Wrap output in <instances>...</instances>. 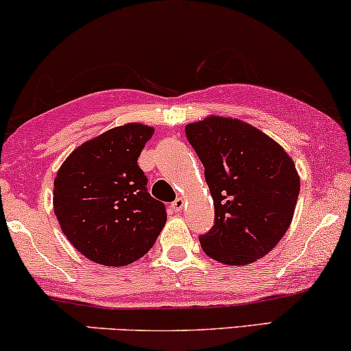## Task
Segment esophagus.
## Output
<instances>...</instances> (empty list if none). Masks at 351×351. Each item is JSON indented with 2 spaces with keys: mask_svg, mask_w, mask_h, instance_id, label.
Returning a JSON list of instances; mask_svg holds the SVG:
<instances>
[{
  "mask_svg": "<svg viewBox=\"0 0 351 351\" xmlns=\"http://www.w3.org/2000/svg\"><path fill=\"white\" fill-rule=\"evenodd\" d=\"M182 208H184V199L182 198H177L176 201H172L171 203V209L174 210V213H179V210H182Z\"/></svg>",
  "mask_w": 351,
  "mask_h": 351,
  "instance_id": "esophagus-1",
  "label": "esophagus"
}]
</instances>
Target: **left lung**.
<instances>
[{"label":"left lung","instance_id":"obj_1","mask_svg":"<svg viewBox=\"0 0 351 351\" xmlns=\"http://www.w3.org/2000/svg\"><path fill=\"white\" fill-rule=\"evenodd\" d=\"M204 166L214 225L203 251L227 265H247L271 251L289 228L300 191L294 161L251 124L209 117L185 126Z\"/></svg>","mask_w":351,"mask_h":351}]
</instances>
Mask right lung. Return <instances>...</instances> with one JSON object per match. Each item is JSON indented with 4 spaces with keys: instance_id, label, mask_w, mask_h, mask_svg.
I'll use <instances>...</instances> for the list:
<instances>
[{
    "instance_id": "1",
    "label": "right lung",
    "mask_w": 351,
    "mask_h": 351,
    "mask_svg": "<svg viewBox=\"0 0 351 351\" xmlns=\"http://www.w3.org/2000/svg\"><path fill=\"white\" fill-rule=\"evenodd\" d=\"M153 128L131 123L83 143L54 180V213L69 241L89 261L123 267L150 251L166 206L148 193L137 160Z\"/></svg>"
}]
</instances>
